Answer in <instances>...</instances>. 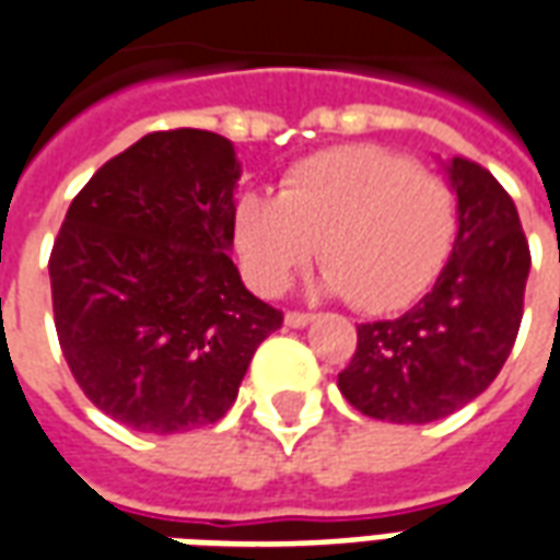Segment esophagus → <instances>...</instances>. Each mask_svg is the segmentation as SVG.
I'll return each instance as SVG.
<instances>
[{
	"label": "esophagus",
	"instance_id": "1",
	"mask_svg": "<svg viewBox=\"0 0 560 560\" xmlns=\"http://www.w3.org/2000/svg\"><path fill=\"white\" fill-rule=\"evenodd\" d=\"M312 320H315V315H308V312H288V315H284V324H288V327H293V329L308 327Z\"/></svg>",
	"mask_w": 560,
	"mask_h": 560
}]
</instances>
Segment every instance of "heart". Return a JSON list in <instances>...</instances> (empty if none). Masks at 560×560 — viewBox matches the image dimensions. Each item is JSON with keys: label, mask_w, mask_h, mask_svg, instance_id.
I'll return each instance as SVG.
<instances>
[{"label": "heart", "mask_w": 560, "mask_h": 560, "mask_svg": "<svg viewBox=\"0 0 560 560\" xmlns=\"http://www.w3.org/2000/svg\"><path fill=\"white\" fill-rule=\"evenodd\" d=\"M236 248L264 293L312 260L327 288L365 315L399 312L432 288L453 252V188L408 155L353 143L296 161L279 197L245 191L233 209Z\"/></svg>", "instance_id": "1"}]
</instances>
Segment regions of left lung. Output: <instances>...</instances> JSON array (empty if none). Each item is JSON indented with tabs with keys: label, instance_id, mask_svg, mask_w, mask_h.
Segmentation results:
<instances>
[{
	"label": "left lung",
	"instance_id": "obj_1",
	"mask_svg": "<svg viewBox=\"0 0 560 560\" xmlns=\"http://www.w3.org/2000/svg\"><path fill=\"white\" fill-rule=\"evenodd\" d=\"M458 197L453 255L434 288L396 320L357 327V351L339 375L365 417L432 422L492 384L522 324L530 252L504 185L470 159L450 161Z\"/></svg>",
	"mask_w": 560,
	"mask_h": 560
}]
</instances>
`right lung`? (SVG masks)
Masks as SVG:
<instances>
[{
	"mask_svg": "<svg viewBox=\"0 0 560 560\" xmlns=\"http://www.w3.org/2000/svg\"><path fill=\"white\" fill-rule=\"evenodd\" d=\"M231 140L152 131L71 200L50 252L59 348L86 399L135 432L219 422L279 308L233 267Z\"/></svg>",
	"mask_w": 560,
	"mask_h": 560,
	"instance_id": "add662e5",
	"label": "right lung"
}]
</instances>
